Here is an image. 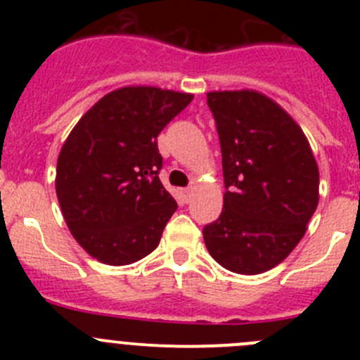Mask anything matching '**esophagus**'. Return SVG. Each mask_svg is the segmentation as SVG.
I'll use <instances>...</instances> for the list:
<instances>
[{
    "label": "esophagus",
    "mask_w": 360,
    "mask_h": 360,
    "mask_svg": "<svg viewBox=\"0 0 360 360\" xmlns=\"http://www.w3.org/2000/svg\"><path fill=\"white\" fill-rule=\"evenodd\" d=\"M191 197H193V188H184V190H181V198H183L184 203L190 202Z\"/></svg>",
    "instance_id": "1"
}]
</instances>
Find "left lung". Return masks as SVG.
<instances>
[{"mask_svg":"<svg viewBox=\"0 0 360 360\" xmlns=\"http://www.w3.org/2000/svg\"><path fill=\"white\" fill-rule=\"evenodd\" d=\"M223 155V212L203 228L226 270H271L300 244L319 203L310 143L284 108L256 90L207 94Z\"/></svg>","mask_w":360,"mask_h":360,"instance_id":"left-lung-1","label":"left lung"}]
</instances>
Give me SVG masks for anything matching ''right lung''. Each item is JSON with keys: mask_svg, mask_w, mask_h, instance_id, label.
I'll return each mask as SVG.
<instances>
[{"mask_svg": "<svg viewBox=\"0 0 360 360\" xmlns=\"http://www.w3.org/2000/svg\"><path fill=\"white\" fill-rule=\"evenodd\" d=\"M193 94L122 86L79 118L57 158L56 191L75 240L111 266L136 263L160 244L177 209L158 172L157 137Z\"/></svg>", "mask_w": 360, "mask_h": 360, "instance_id": "1", "label": "right lung"}]
</instances>
